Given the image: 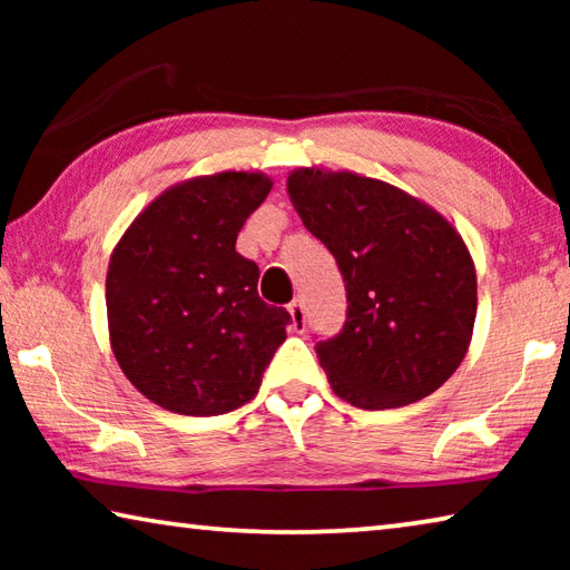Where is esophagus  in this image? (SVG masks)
Returning a JSON list of instances; mask_svg holds the SVG:
<instances>
[{"instance_id": "1", "label": "esophagus", "mask_w": 570, "mask_h": 570, "mask_svg": "<svg viewBox=\"0 0 570 570\" xmlns=\"http://www.w3.org/2000/svg\"><path fill=\"white\" fill-rule=\"evenodd\" d=\"M288 314H292L294 332L302 334L306 330V306H304L302 298H294V302L288 304Z\"/></svg>"}]
</instances>
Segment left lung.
I'll list each match as a JSON object with an SVG mask.
<instances>
[{
    "label": "left lung",
    "mask_w": 570,
    "mask_h": 570,
    "mask_svg": "<svg viewBox=\"0 0 570 570\" xmlns=\"http://www.w3.org/2000/svg\"><path fill=\"white\" fill-rule=\"evenodd\" d=\"M286 188L344 276L346 322L316 344L336 397L390 410L442 387L465 360L478 312L462 236L410 193L350 170L296 168Z\"/></svg>",
    "instance_id": "1"
}]
</instances>
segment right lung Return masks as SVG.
<instances>
[{"instance_id":"add662e5","label":"right lung","mask_w":570,"mask_h":570,"mask_svg":"<svg viewBox=\"0 0 570 570\" xmlns=\"http://www.w3.org/2000/svg\"><path fill=\"white\" fill-rule=\"evenodd\" d=\"M272 178L224 170L163 190L115 246L105 282L115 360L158 407L210 417L254 400L292 322L258 296L238 230Z\"/></svg>"}]
</instances>
